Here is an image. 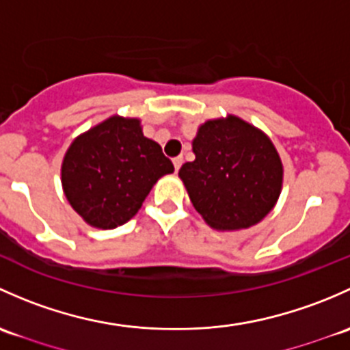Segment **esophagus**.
<instances>
[{"mask_svg":"<svg viewBox=\"0 0 350 350\" xmlns=\"http://www.w3.org/2000/svg\"><path fill=\"white\" fill-rule=\"evenodd\" d=\"M182 163H183V158H182V157H176V158H174V167H175V172H178V170H180V167H182Z\"/></svg>","mask_w":350,"mask_h":350,"instance_id":"obj_1","label":"esophagus"}]
</instances>
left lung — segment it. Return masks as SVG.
Instances as JSON below:
<instances>
[{
    "label": "left lung",
    "instance_id": "8db88e82",
    "mask_svg": "<svg viewBox=\"0 0 350 350\" xmlns=\"http://www.w3.org/2000/svg\"><path fill=\"white\" fill-rule=\"evenodd\" d=\"M196 160L182 165L193 207L211 228L246 229L280 197L283 167L268 136L236 116L207 121L192 143Z\"/></svg>",
    "mask_w": 350,
    "mask_h": 350
}]
</instances>
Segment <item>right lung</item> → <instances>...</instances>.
I'll list each match as a JSON object with an SVG mask.
<instances>
[{"instance_id": "right-lung-1", "label": "right lung", "mask_w": 350, "mask_h": 350, "mask_svg": "<svg viewBox=\"0 0 350 350\" xmlns=\"http://www.w3.org/2000/svg\"><path fill=\"white\" fill-rule=\"evenodd\" d=\"M172 172V160L143 136L138 120L113 116L72 143L62 163V185L88 224L114 229L128 222L157 180Z\"/></svg>"}]
</instances>
